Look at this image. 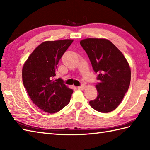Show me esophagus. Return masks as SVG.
<instances>
[{
    "mask_svg": "<svg viewBox=\"0 0 150 150\" xmlns=\"http://www.w3.org/2000/svg\"><path fill=\"white\" fill-rule=\"evenodd\" d=\"M85 88H86V85L82 84L81 86H79L77 88L79 89V90H84Z\"/></svg>",
    "mask_w": 150,
    "mask_h": 150,
    "instance_id": "34e87169",
    "label": "esophagus"
}]
</instances>
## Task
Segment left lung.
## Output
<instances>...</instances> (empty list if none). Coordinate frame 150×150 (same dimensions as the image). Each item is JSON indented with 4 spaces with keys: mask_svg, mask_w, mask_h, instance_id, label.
I'll list each match as a JSON object with an SVG mask.
<instances>
[{
    "mask_svg": "<svg viewBox=\"0 0 150 150\" xmlns=\"http://www.w3.org/2000/svg\"><path fill=\"white\" fill-rule=\"evenodd\" d=\"M80 44L97 75V97L90 106L101 113H109L118 107L128 90L131 70L123 54L104 39H86Z\"/></svg>",
    "mask_w": 150,
    "mask_h": 150,
    "instance_id": "8db88e82",
    "label": "left lung"
}]
</instances>
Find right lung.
<instances>
[{
    "mask_svg": "<svg viewBox=\"0 0 150 150\" xmlns=\"http://www.w3.org/2000/svg\"><path fill=\"white\" fill-rule=\"evenodd\" d=\"M66 39L46 41L37 47L22 68V81L33 103L49 113L58 112L70 101L73 90L56 79L60 59L73 42Z\"/></svg>",
    "mask_w": 150,
    "mask_h": 150,
    "instance_id": "add662e5",
    "label": "right lung"
}]
</instances>
